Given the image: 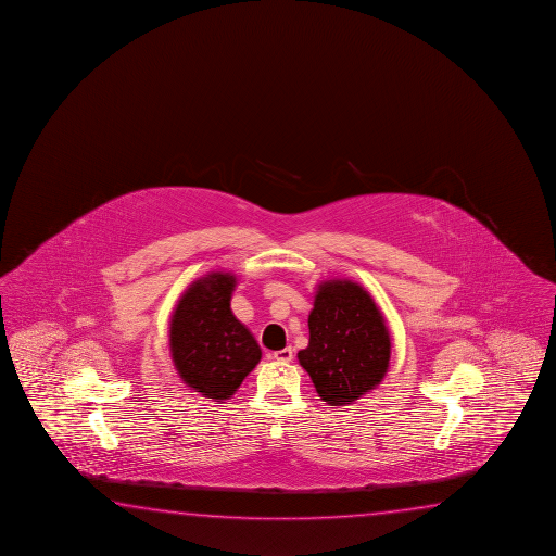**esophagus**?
I'll return each instance as SVG.
<instances>
[{"label": "esophagus", "mask_w": 556, "mask_h": 556, "mask_svg": "<svg viewBox=\"0 0 556 556\" xmlns=\"http://www.w3.org/2000/svg\"><path fill=\"white\" fill-rule=\"evenodd\" d=\"M271 357H274L275 362L289 363L292 362L294 352H292V348H282L279 352H274Z\"/></svg>", "instance_id": "34e87169"}]
</instances>
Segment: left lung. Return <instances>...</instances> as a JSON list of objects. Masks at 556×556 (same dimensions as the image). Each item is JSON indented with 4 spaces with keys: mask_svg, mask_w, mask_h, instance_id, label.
Listing matches in <instances>:
<instances>
[{
    "mask_svg": "<svg viewBox=\"0 0 556 556\" xmlns=\"http://www.w3.org/2000/svg\"><path fill=\"white\" fill-rule=\"evenodd\" d=\"M309 344L299 362L329 405H350L379 387L390 363L384 315L362 285L332 279L317 287L307 317Z\"/></svg>",
    "mask_w": 556,
    "mask_h": 556,
    "instance_id": "8db88e82",
    "label": "left lung"
}]
</instances>
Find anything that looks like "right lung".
I'll return each instance as SVG.
<instances>
[{"label": "right lung", "mask_w": 556, "mask_h": 556, "mask_svg": "<svg viewBox=\"0 0 556 556\" xmlns=\"http://www.w3.org/2000/svg\"><path fill=\"white\" fill-rule=\"evenodd\" d=\"M237 277L212 271L177 300L169 319V354L179 379L214 402L229 400L262 359L250 330L231 312Z\"/></svg>", "instance_id": "obj_1"}]
</instances>
